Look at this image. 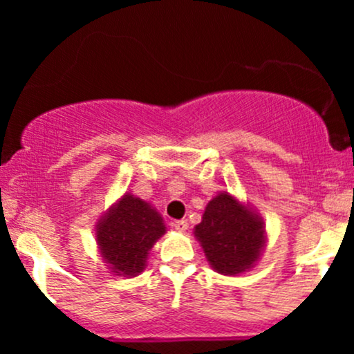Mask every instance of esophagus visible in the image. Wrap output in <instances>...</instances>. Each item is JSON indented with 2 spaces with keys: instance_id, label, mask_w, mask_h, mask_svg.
I'll list each match as a JSON object with an SVG mask.
<instances>
[{
  "instance_id": "obj_1",
  "label": "esophagus",
  "mask_w": 354,
  "mask_h": 354,
  "mask_svg": "<svg viewBox=\"0 0 354 354\" xmlns=\"http://www.w3.org/2000/svg\"><path fill=\"white\" fill-rule=\"evenodd\" d=\"M173 226L174 230L178 231H186L188 230V221H186V219H176V221L173 223Z\"/></svg>"
}]
</instances>
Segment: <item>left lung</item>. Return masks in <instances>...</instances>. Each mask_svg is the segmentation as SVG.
Segmentation results:
<instances>
[{
  "label": "left lung",
  "instance_id": "1",
  "mask_svg": "<svg viewBox=\"0 0 354 354\" xmlns=\"http://www.w3.org/2000/svg\"><path fill=\"white\" fill-rule=\"evenodd\" d=\"M194 234L213 270L223 274H238L253 266L265 245L263 223L228 193L208 203Z\"/></svg>",
  "mask_w": 354,
  "mask_h": 354
}]
</instances>
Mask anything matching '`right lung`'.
<instances>
[{
  "instance_id": "right-lung-1",
  "label": "right lung",
  "mask_w": 354,
  "mask_h": 354,
  "mask_svg": "<svg viewBox=\"0 0 354 354\" xmlns=\"http://www.w3.org/2000/svg\"><path fill=\"white\" fill-rule=\"evenodd\" d=\"M163 233V219L156 209L124 194L100 223L96 238L104 261L115 273L135 276L145 270L148 251Z\"/></svg>"
}]
</instances>
